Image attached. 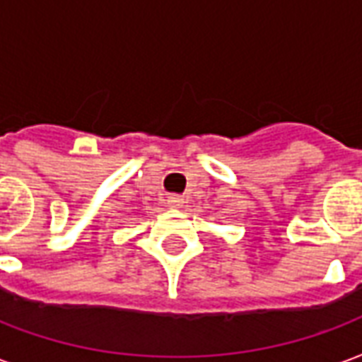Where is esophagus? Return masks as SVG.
<instances>
[{"mask_svg":"<svg viewBox=\"0 0 362 362\" xmlns=\"http://www.w3.org/2000/svg\"><path fill=\"white\" fill-rule=\"evenodd\" d=\"M168 204L173 208H179L181 204H183V199H181V197H177V194H173V197H170V199H168Z\"/></svg>","mask_w":362,"mask_h":362,"instance_id":"obj_1","label":"esophagus"}]
</instances>
